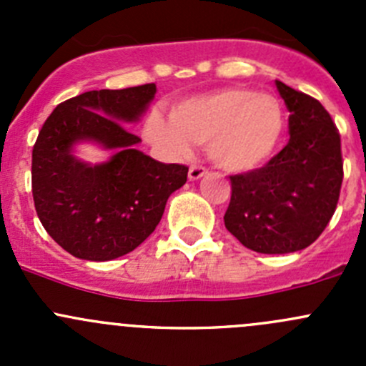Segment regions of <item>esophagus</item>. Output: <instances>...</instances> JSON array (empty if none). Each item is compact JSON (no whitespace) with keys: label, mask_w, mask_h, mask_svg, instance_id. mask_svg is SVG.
<instances>
[{"label":"esophagus","mask_w":366,"mask_h":366,"mask_svg":"<svg viewBox=\"0 0 366 366\" xmlns=\"http://www.w3.org/2000/svg\"><path fill=\"white\" fill-rule=\"evenodd\" d=\"M205 173H207V169L204 168V166L193 164L189 168V179L191 180H198V179H202V177H204Z\"/></svg>","instance_id":"esophagus-1"}]
</instances>
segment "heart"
<instances>
[{
    "mask_svg": "<svg viewBox=\"0 0 366 366\" xmlns=\"http://www.w3.org/2000/svg\"><path fill=\"white\" fill-rule=\"evenodd\" d=\"M285 127V109L278 99L234 86L179 102L172 120L152 113L145 134L169 157H186L193 143H207V154L219 168L248 172L271 159Z\"/></svg>",
    "mask_w": 366,
    "mask_h": 366,
    "instance_id": "1",
    "label": "heart"
}]
</instances>
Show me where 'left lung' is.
<instances>
[{
  "instance_id": "8db88e82",
  "label": "left lung",
  "mask_w": 366,
  "mask_h": 366,
  "mask_svg": "<svg viewBox=\"0 0 366 366\" xmlns=\"http://www.w3.org/2000/svg\"><path fill=\"white\" fill-rule=\"evenodd\" d=\"M290 139L267 164L232 175L224 227L257 253L308 248L337 209L343 180L340 132L317 99L276 81Z\"/></svg>"
}]
</instances>
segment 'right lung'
Listing matches in <instances>:
<instances>
[{
    "mask_svg": "<svg viewBox=\"0 0 366 366\" xmlns=\"http://www.w3.org/2000/svg\"><path fill=\"white\" fill-rule=\"evenodd\" d=\"M156 95V84L92 90L54 108L31 156V193L47 234L70 254L104 262L138 248L159 224L169 194L187 180V166L164 164L136 149L129 132ZM95 141L115 154L92 167L71 154Z\"/></svg>",
    "mask_w": 366,
    "mask_h": 366,
    "instance_id": "1",
    "label": "right lung"
}]
</instances>
